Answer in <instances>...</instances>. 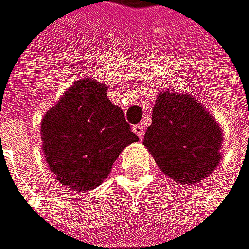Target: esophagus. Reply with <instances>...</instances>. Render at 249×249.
Returning <instances> with one entry per match:
<instances>
[{
  "instance_id": "obj_1",
  "label": "esophagus",
  "mask_w": 249,
  "mask_h": 249,
  "mask_svg": "<svg viewBox=\"0 0 249 249\" xmlns=\"http://www.w3.org/2000/svg\"><path fill=\"white\" fill-rule=\"evenodd\" d=\"M133 131H135V135L139 138V139H142L143 138V133H145V130H143V127L142 125H133Z\"/></svg>"
}]
</instances>
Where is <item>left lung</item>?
<instances>
[{
	"mask_svg": "<svg viewBox=\"0 0 249 249\" xmlns=\"http://www.w3.org/2000/svg\"><path fill=\"white\" fill-rule=\"evenodd\" d=\"M143 145L158 167L179 183H196L220 160L222 131L195 98L160 93L153 108Z\"/></svg>",
	"mask_w": 249,
	"mask_h": 249,
	"instance_id": "8db88e82",
	"label": "left lung"
}]
</instances>
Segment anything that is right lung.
I'll return each instance as SVG.
<instances>
[{"label":"right lung","instance_id":"1","mask_svg":"<svg viewBox=\"0 0 249 249\" xmlns=\"http://www.w3.org/2000/svg\"><path fill=\"white\" fill-rule=\"evenodd\" d=\"M41 138L50 170L78 193L101 185L119 153L139 139L107 87L91 79L78 81L47 111Z\"/></svg>","mask_w":249,"mask_h":249}]
</instances>
